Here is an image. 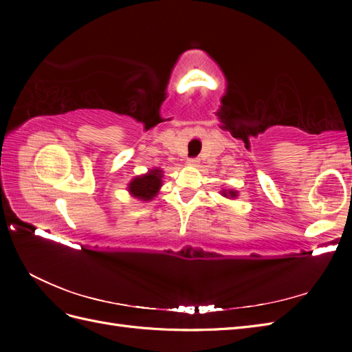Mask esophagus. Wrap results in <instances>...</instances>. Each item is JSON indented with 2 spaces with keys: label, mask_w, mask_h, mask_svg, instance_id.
<instances>
[{
  "label": "esophagus",
  "mask_w": 352,
  "mask_h": 352,
  "mask_svg": "<svg viewBox=\"0 0 352 352\" xmlns=\"http://www.w3.org/2000/svg\"><path fill=\"white\" fill-rule=\"evenodd\" d=\"M188 164H190V166L198 164V158H188Z\"/></svg>",
  "instance_id": "obj_1"
}]
</instances>
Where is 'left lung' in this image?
<instances>
[{
	"instance_id": "obj_1",
	"label": "left lung",
	"mask_w": 352,
	"mask_h": 352,
	"mask_svg": "<svg viewBox=\"0 0 352 352\" xmlns=\"http://www.w3.org/2000/svg\"><path fill=\"white\" fill-rule=\"evenodd\" d=\"M221 195L223 197H226V198H235V197H238V192L236 190H232V189H229V190H221Z\"/></svg>"
}]
</instances>
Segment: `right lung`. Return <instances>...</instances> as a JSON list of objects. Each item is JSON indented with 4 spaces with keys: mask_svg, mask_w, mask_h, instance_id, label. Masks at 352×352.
<instances>
[{
    "mask_svg": "<svg viewBox=\"0 0 352 352\" xmlns=\"http://www.w3.org/2000/svg\"><path fill=\"white\" fill-rule=\"evenodd\" d=\"M163 172L160 168H151L150 172L142 176H136L129 184V192L132 197L141 201H151L162 188Z\"/></svg>",
    "mask_w": 352,
    "mask_h": 352,
    "instance_id": "right-lung-1",
    "label": "right lung"
}]
</instances>
